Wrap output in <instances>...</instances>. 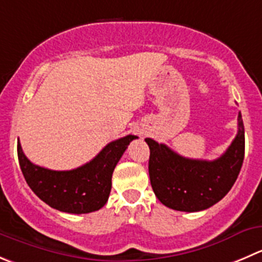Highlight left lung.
<instances>
[{
    "label": "left lung",
    "instance_id": "1",
    "mask_svg": "<svg viewBox=\"0 0 262 262\" xmlns=\"http://www.w3.org/2000/svg\"><path fill=\"white\" fill-rule=\"evenodd\" d=\"M150 149L149 178L157 198L166 207L184 212L210 208L235 183L245 159V126L238 114V134L215 161L190 159L164 144L145 139Z\"/></svg>",
    "mask_w": 262,
    "mask_h": 262
}]
</instances>
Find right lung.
Listing matches in <instances>:
<instances>
[{"instance_id": "right-lung-1", "label": "right lung", "mask_w": 262, "mask_h": 262, "mask_svg": "<svg viewBox=\"0 0 262 262\" xmlns=\"http://www.w3.org/2000/svg\"><path fill=\"white\" fill-rule=\"evenodd\" d=\"M134 139L127 135L109 143L95 158L71 171H54L33 164L17 144L21 172L29 188L50 207L67 213H89L106 203L112 175L122 154Z\"/></svg>"}]
</instances>
